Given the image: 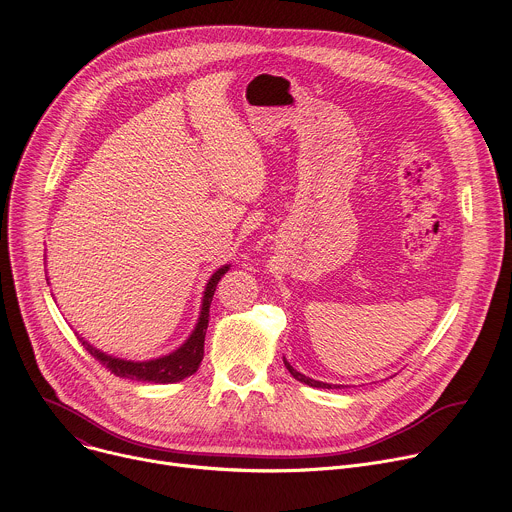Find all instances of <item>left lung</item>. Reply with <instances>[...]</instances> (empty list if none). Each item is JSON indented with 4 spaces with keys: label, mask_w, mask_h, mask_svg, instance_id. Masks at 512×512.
Instances as JSON below:
<instances>
[{
    "label": "left lung",
    "mask_w": 512,
    "mask_h": 512,
    "mask_svg": "<svg viewBox=\"0 0 512 512\" xmlns=\"http://www.w3.org/2000/svg\"><path fill=\"white\" fill-rule=\"evenodd\" d=\"M283 364H285V369L291 373V377H294L296 381H300V383H304V385H310V387H316V389H340V385H330V383H322V381H314V379H310V377H306V375H302V373H298L294 367H291V364L283 358Z\"/></svg>",
    "instance_id": "1"
}]
</instances>
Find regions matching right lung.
<instances>
[{"label": "right lung", "mask_w": 512, "mask_h": 512, "mask_svg": "<svg viewBox=\"0 0 512 512\" xmlns=\"http://www.w3.org/2000/svg\"><path fill=\"white\" fill-rule=\"evenodd\" d=\"M229 267H231V263L218 267L210 275V279L204 287L200 316H198V322H196L194 330L182 342V346H178L170 354L150 358V360H127V358H117L113 354H107V352L95 348L85 338H79V340L103 364V367H107L117 377L131 379V381H143V383H160V385L178 383V381L194 375L200 367L202 356H204V336H206V328H208L210 302H212V296H214L216 283L221 281V277L229 271Z\"/></svg>", "instance_id": "right-lung-1"}]
</instances>
